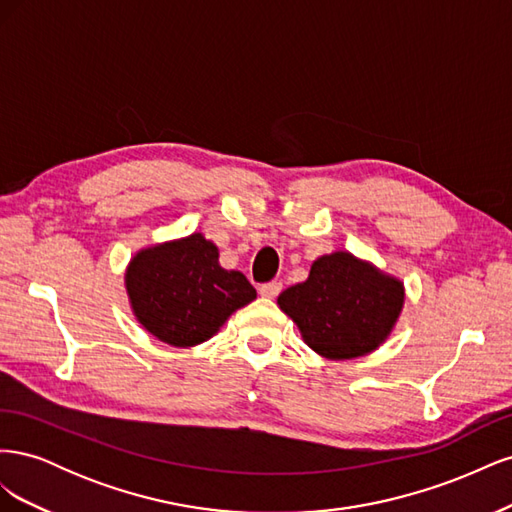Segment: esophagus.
Segmentation results:
<instances>
[{"label":"esophagus","mask_w":512,"mask_h":512,"mask_svg":"<svg viewBox=\"0 0 512 512\" xmlns=\"http://www.w3.org/2000/svg\"><path fill=\"white\" fill-rule=\"evenodd\" d=\"M280 290H282V282H267L258 288L262 297H267V299H275L277 294H280Z\"/></svg>","instance_id":"esophagus-1"}]
</instances>
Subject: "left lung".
<instances>
[{"instance_id": "left-lung-1", "label": "left lung", "mask_w": 512, "mask_h": 512, "mask_svg": "<svg viewBox=\"0 0 512 512\" xmlns=\"http://www.w3.org/2000/svg\"><path fill=\"white\" fill-rule=\"evenodd\" d=\"M277 305L297 322L305 344L327 359L376 350L404 307V284L348 252L320 256L309 277L286 288Z\"/></svg>"}]
</instances>
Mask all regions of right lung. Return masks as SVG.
Wrapping results in <instances>:
<instances>
[{
    "mask_svg": "<svg viewBox=\"0 0 512 512\" xmlns=\"http://www.w3.org/2000/svg\"><path fill=\"white\" fill-rule=\"evenodd\" d=\"M218 258V247L200 232L138 252L126 271L136 320L168 346L207 342L232 312L256 299L247 277L222 269Z\"/></svg>",
    "mask_w": 512,
    "mask_h": 512,
    "instance_id": "obj_1",
    "label": "right lung"
}]
</instances>
